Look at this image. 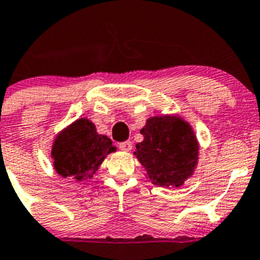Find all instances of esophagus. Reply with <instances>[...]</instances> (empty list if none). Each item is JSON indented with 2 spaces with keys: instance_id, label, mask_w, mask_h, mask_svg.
<instances>
[{
  "instance_id": "esophagus-1",
  "label": "esophagus",
  "mask_w": 260,
  "mask_h": 260,
  "mask_svg": "<svg viewBox=\"0 0 260 260\" xmlns=\"http://www.w3.org/2000/svg\"><path fill=\"white\" fill-rule=\"evenodd\" d=\"M119 149L124 150V152H129V150L132 149V142L131 141L122 142V143H119Z\"/></svg>"
}]
</instances>
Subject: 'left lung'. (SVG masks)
<instances>
[{
  "label": "left lung",
  "instance_id": "obj_1",
  "mask_svg": "<svg viewBox=\"0 0 260 260\" xmlns=\"http://www.w3.org/2000/svg\"><path fill=\"white\" fill-rule=\"evenodd\" d=\"M135 155L154 185L179 187L193 174L199 142L191 125L178 116H155L141 129Z\"/></svg>",
  "mask_w": 260,
  "mask_h": 260
}]
</instances>
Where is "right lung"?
<instances>
[{
  "instance_id": "add662e5",
  "label": "right lung",
  "mask_w": 260,
  "mask_h": 260,
  "mask_svg": "<svg viewBox=\"0 0 260 260\" xmlns=\"http://www.w3.org/2000/svg\"><path fill=\"white\" fill-rule=\"evenodd\" d=\"M112 152H116L112 141L107 136L99 135L90 119L80 118L56 136L51 158L59 175L74 176L81 181L92 178L107 154Z\"/></svg>"
}]
</instances>
